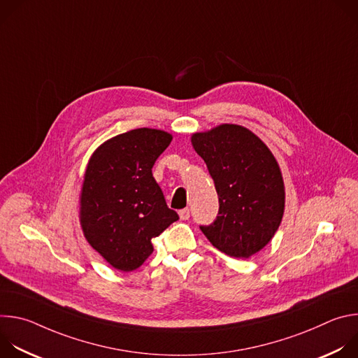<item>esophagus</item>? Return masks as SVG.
Listing matches in <instances>:
<instances>
[{"label": "esophagus", "instance_id": "1", "mask_svg": "<svg viewBox=\"0 0 358 358\" xmlns=\"http://www.w3.org/2000/svg\"><path fill=\"white\" fill-rule=\"evenodd\" d=\"M178 215H180V218H181L182 221H185V220L189 218V210H188V208L180 210V211H178Z\"/></svg>", "mask_w": 358, "mask_h": 358}]
</instances>
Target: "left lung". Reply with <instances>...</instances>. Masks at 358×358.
Instances as JSON below:
<instances>
[{
    "label": "left lung",
    "mask_w": 358,
    "mask_h": 358,
    "mask_svg": "<svg viewBox=\"0 0 358 358\" xmlns=\"http://www.w3.org/2000/svg\"><path fill=\"white\" fill-rule=\"evenodd\" d=\"M218 194V215L199 229L228 257L246 259L278 231L285 210L280 169L264 141L236 124H221L191 138Z\"/></svg>",
    "instance_id": "left-lung-1"
}]
</instances>
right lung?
<instances>
[{
	"label": "right lung",
	"mask_w": 358,
	"mask_h": 358,
	"mask_svg": "<svg viewBox=\"0 0 358 358\" xmlns=\"http://www.w3.org/2000/svg\"><path fill=\"white\" fill-rule=\"evenodd\" d=\"M171 134L136 129L101 144L89 160L80 194L87 242L113 268L130 272L155 250L151 239L178 220L152 177Z\"/></svg>",
	"instance_id": "1"
}]
</instances>
